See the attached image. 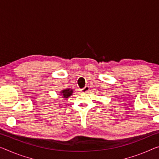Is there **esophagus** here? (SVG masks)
<instances>
[{
  "mask_svg": "<svg viewBox=\"0 0 159 159\" xmlns=\"http://www.w3.org/2000/svg\"><path fill=\"white\" fill-rule=\"evenodd\" d=\"M89 86H85L84 88H82L81 89L82 92H84V93H87V92H89Z\"/></svg>",
  "mask_w": 159,
  "mask_h": 159,
  "instance_id": "esophagus-1",
  "label": "esophagus"
}]
</instances>
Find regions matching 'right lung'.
<instances>
[{
  "label": "right lung",
  "instance_id": "right-lung-1",
  "mask_svg": "<svg viewBox=\"0 0 159 159\" xmlns=\"http://www.w3.org/2000/svg\"><path fill=\"white\" fill-rule=\"evenodd\" d=\"M72 89H67L65 90H62V98H68L70 95L72 94Z\"/></svg>",
  "mask_w": 159,
  "mask_h": 159
}]
</instances>
